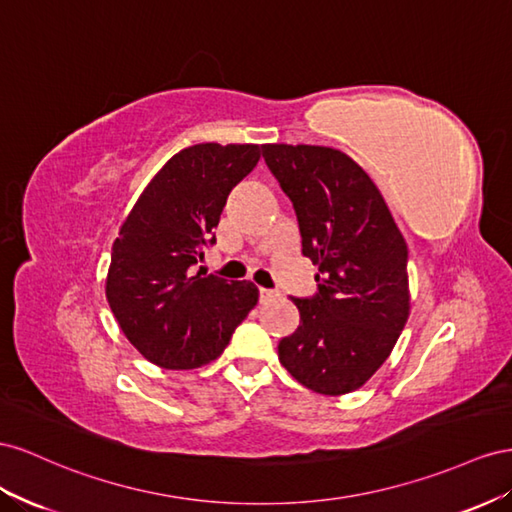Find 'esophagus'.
I'll list each match as a JSON object with an SVG mask.
<instances>
[{
    "label": "esophagus",
    "instance_id": "obj_1",
    "mask_svg": "<svg viewBox=\"0 0 512 512\" xmlns=\"http://www.w3.org/2000/svg\"><path fill=\"white\" fill-rule=\"evenodd\" d=\"M276 298V294L272 289H264V287H259V300L261 302H270V300H274Z\"/></svg>",
    "mask_w": 512,
    "mask_h": 512
}]
</instances>
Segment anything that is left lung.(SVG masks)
Segmentation results:
<instances>
[{"label":"left lung","mask_w":512,"mask_h":512,"mask_svg":"<svg viewBox=\"0 0 512 512\" xmlns=\"http://www.w3.org/2000/svg\"><path fill=\"white\" fill-rule=\"evenodd\" d=\"M266 165L294 203L317 294L291 298L300 326L279 360L313 392L339 397L373 377L410 317L407 244L354 158L326 145L266 143Z\"/></svg>","instance_id":"1"}]
</instances>
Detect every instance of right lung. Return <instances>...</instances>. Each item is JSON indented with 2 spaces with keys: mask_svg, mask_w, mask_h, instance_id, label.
Returning a JSON list of instances; mask_svg holds the SVG:
<instances>
[{
  "mask_svg": "<svg viewBox=\"0 0 512 512\" xmlns=\"http://www.w3.org/2000/svg\"><path fill=\"white\" fill-rule=\"evenodd\" d=\"M255 143H197L171 156L120 227L107 300L126 339L163 369L216 360L259 289L195 272L227 195L259 163Z\"/></svg>",
  "mask_w": 512,
  "mask_h": 512,
  "instance_id": "obj_1",
  "label": "right lung"
}]
</instances>
